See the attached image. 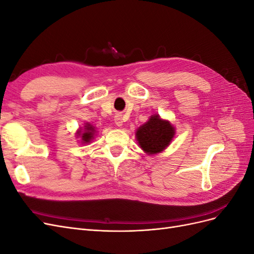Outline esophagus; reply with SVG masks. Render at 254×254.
<instances>
[{"label": "esophagus", "mask_w": 254, "mask_h": 254, "mask_svg": "<svg viewBox=\"0 0 254 254\" xmlns=\"http://www.w3.org/2000/svg\"><path fill=\"white\" fill-rule=\"evenodd\" d=\"M114 122L115 124H117L119 127H122L123 126V123H124V121H123V118H122V114L118 113L117 115L114 117Z\"/></svg>", "instance_id": "obj_1"}]
</instances>
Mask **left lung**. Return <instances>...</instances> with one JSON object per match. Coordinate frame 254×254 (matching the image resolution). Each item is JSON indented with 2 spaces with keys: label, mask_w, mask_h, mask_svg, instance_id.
Returning a JSON list of instances; mask_svg holds the SVG:
<instances>
[{
  "label": "left lung",
  "mask_w": 254,
  "mask_h": 254,
  "mask_svg": "<svg viewBox=\"0 0 254 254\" xmlns=\"http://www.w3.org/2000/svg\"><path fill=\"white\" fill-rule=\"evenodd\" d=\"M176 134V128L170 121L159 114L150 115L149 120L136 129L135 139L141 149L149 156L164 151Z\"/></svg>",
  "instance_id": "1"
}]
</instances>
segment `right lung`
<instances>
[{
	"instance_id": "right-lung-1",
	"label": "right lung",
	"mask_w": 254,
	"mask_h": 254,
	"mask_svg": "<svg viewBox=\"0 0 254 254\" xmlns=\"http://www.w3.org/2000/svg\"><path fill=\"white\" fill-rule=\"evenodd\" d=\"M96 132H97L96 128L87 122V123H84L83 127H81L77 130L76 135H77V137L79 139V142L81 144H89V143H91L92 140L94 139Z\"/></svg>"
}]
</instances>
